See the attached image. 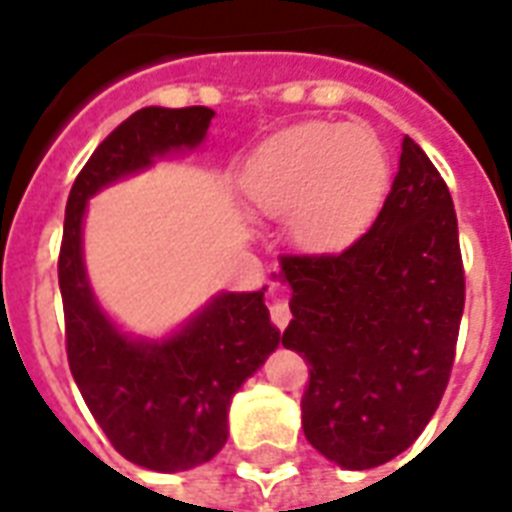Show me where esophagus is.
I'll return each mask as SVG.
<instances>
[{
	"label": "esophagus",
	"mask_w": 512,
	"mask_h": 512,
	"mask_svg": "<svg viewBox=\"0 0 512 512\" xmlns=\"http://www.w3.org/2000/svg\"><path fill=\"white\" fill-rule=\"evenodd\" d=\"M289 319H292V311H289V305L284 297H273L271 303V321L276 324L279 329H284L289 324Z\"/></svg>",
	"instance_id": "esophagus-1"
}]
</instances>
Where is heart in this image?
Listing matches in <instances>:
<instances>
[{"label": "heart", "instance_id": "obj_1", "mask_svg": "<svg viewBox=\"0 0 512 512\" xmlns=\"http://www.w3.org/2000/svg\"><path fill=\"white\" fill-rule=\"evenodd\" d=\"M249 204L305 249L345 247L388 191V154L369 127L311 122L268 140L241 177Z\"/></svg>", "mask_w": 512, "mask_h": 512}]
</instances>
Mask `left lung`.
<instances>
[{"label":"left lung","instance_id":"8db88e82","mask_svg":"<svg viewBox=\"0 0 512 512\" xmlns=\"http://www.w3.org/2000/svg\"><path fill=\"white\" fill-rule=\"evenodd\" d=\"M292 321L281 345L308 364L303 430L348 470L417 441L452 374L465 268L452 193L409 135L372 228L342 252L281 255Z\"/></svg>","mask_w":512,"mask_h":512}]
</instances>
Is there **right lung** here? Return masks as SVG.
I'll list each match as a JSON object with an SVG mask.
<instances>
[{
  "mask_svg": "<svg viewBox=\"0 0 512 512\" xmlns=\"http://www.w3.org/2000/svg\"><path fill=\"white\" fill-rule=\"evenodd\" d=\"M215 111L140 108L108 135L68 193L58 257L66 353L84 404L111 446L140 468L177 473L209 462L228 441V406L279 345L263 292H225L162 342L130 340L92 297L82 263V217L103 185L172 148L199 146Z\"/></svg>",
  "mask_w": 512,
  "mask_h": 512,
  "instance_id": "add662e5",
  "label": "right lung"
}]
</instances>
